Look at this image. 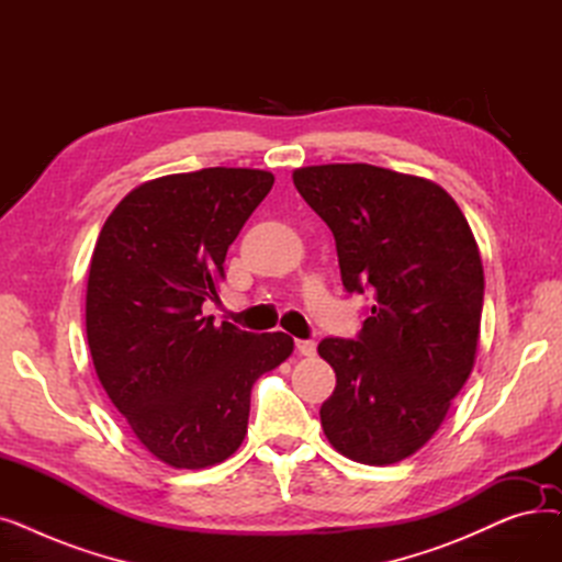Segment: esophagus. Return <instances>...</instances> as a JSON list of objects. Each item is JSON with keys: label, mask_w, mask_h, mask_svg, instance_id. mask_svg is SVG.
Masks as SVG:
<instances>
[{"label": "esophagus", "mask_w": 562, "mask_h": 562, "mask_svg": "<svg viewBox=\"0 0 562 562\" xmlns=\"http://www.w3.org/2000/svg\"><path fill=\"white\" fill-rule=\"evenodd\" d=\"M296 350L305 358H312L316 352V344L312 339H296Z\"/></svg>", "instance_id": "obj_1"}]
</instances>
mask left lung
<instances>
[{
	"mask_svg": "<svg viewBox=\"0 0 562 562\" xmlns=\"http://www.w3.org/2000/svg\"><path fill=\"white\" fill-rule=\"evenodd\" d=\"M293 184L335 234L348 293H373L356 339L326 337L337 375L321 405L330 445L392 464L419 451L474 369L483 263L456 200L432 182L369 164L307 166Z\"/></svg>",
	"mask_w": 562,
	"mask_h": 562,
	"instance_id": "obj_1",
	"label": "left lung"
}]
</instances>
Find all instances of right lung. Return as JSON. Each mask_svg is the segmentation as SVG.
I'll list each match as a JSON object with an SVG mask.
<instances>
[{
  "instance_id": "1",
  "label": "right lung",
  "mask_w": 562,
  "mask_h": 562,
  "mask_svg": "<svg viewBox=\"0 0 562 562\" xmlns=\"http://www.w3.org/2000/svg\"><path fill=\"white\" fill-rule=\"evenodd\" d=\"M276 177L252 168L166 175L106 218L86 289V337L104 392L140 445L177 469L227 460L248 432L255 380L293 350L214 316L229 244Z\"/></svg>"
}]
</instances>
